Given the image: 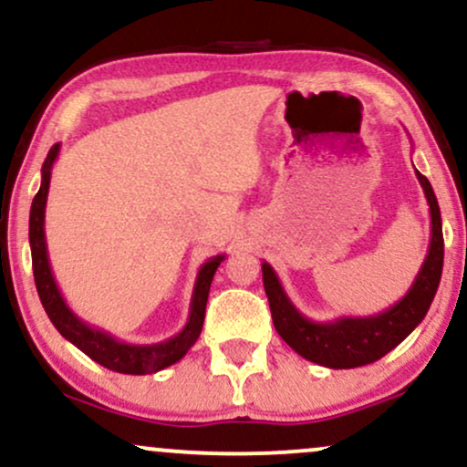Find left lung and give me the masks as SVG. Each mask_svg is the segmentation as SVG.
<instances>
[{"instance_id":"8db88e82","label":"left lung","mask_w":467,"mask_h":467,"mask_svg":"<svg viewBox=\"0 0 467 467\" xmlns=\"http://www.w3.org/2000/svg\"><path fill=\"white\" fill-rule=\"evenodd\" d=\"M431 211V244L411 289L394 306L369 317H337L333 322H313L302 316L285 294L269 263L263 261V285L272 308V319L285 344L306 361L330 369H350L383 358L413 333L437 294L443 267L441 215L429 178L415 170Z\"/></svg>"}]
</instances>
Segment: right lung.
<instances>
[{"instance_id":"1","label":"right lung","mask_w":467,"mask_h":467,"mask_svg":"<svg viewBox=\"0 0 467 467\" xmlns=\"http://www.w3.org/2000/svg\"><path fill=\"white\" fill-rule=\"evenodd\" d=\"M60 143H56L49 150L47 159L43 162L41 170V189L32 200L30 209V250H32V269H35V283L41 305L52 319L60 335L73 346L80 348L87 357H91L95 363L104 365V368L112 369L119 374H154L159 369L170 368V365L178 363L180 358L189 352V348L198 341L202 333V324H204L206 313V300H209V291L213 276H215L219 263L226 258V254H217L209 258L204 265L200 267L198 278H195L193 296H191L189 306V319L184 328L171 339L159 341V344H126L112 337L106 330L95 328L82 322L76 313L67 306L63 294H60L58 285L52 274V265H49L47 256V241H45V204H47V191L49 180H52V167L56 159H58Z\"/></svg>"}]
</instances>
